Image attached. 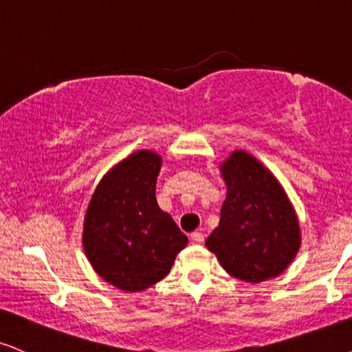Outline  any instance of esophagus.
<instances>
[{"instance_id":"esophagus-1","label":"esophagus","mask_w":352,"mask_h":352,"mask_svg":"<svg viewBox=\"0 0 352 352\" xmlns=\"http://www.w3.org/2000/svg\"><path fill=\"white\" fill-rule=\"evenodd\" d=\"M190 240H192L194 243H202L204 241V233H201V232L190 233Z\"/></svg>"}]
</instances>
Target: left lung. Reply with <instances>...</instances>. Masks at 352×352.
I'll use <instances>...</instances> for the list:
<instances>
[{
  "label": "left lung",
  "instance_id": "left-lung-1",
  "mask_svg": "<svg viewBox=\"0 0 352 352\" xmlns=\"http://www.w3.org/2000/svg\"><path fill=\"white\" fill-rule=\"evenodd\" d=\"M227 197L206 240L230 276L245 282L277 277L300 248V227L279 181L253 155L235 150L220 166Z\"/></svg>",
  "mask_w": 352,
  "mask_h": 352
}]
</instances>
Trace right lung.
I'll return each instance as SVG.
<instances>
[{
    "label": "right lung",
    "instance_id": "1",
    "mask_svg": "<svg viewBox=\"0 0 352 352\" xmlns=\"http://www.w3.org/2000/svg\"><path fill=\"white\" fill-rule=\"evenodd\" d=\"M162 156L140 150L106 173L91 197L83 248L104 280L140 292L168 274L188 236L155 197Z\"/></svg>",
    "mask_w": 352,
    "mask_h": 352
}]
</instances>
